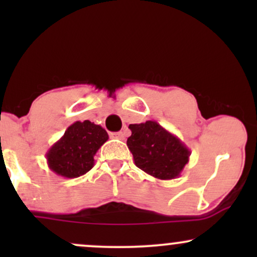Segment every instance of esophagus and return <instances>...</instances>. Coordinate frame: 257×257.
I'll list each match as a JSON object with an SVG mask.
<instances>
[{"mask_svg": "<svg viewBox=\"0 0 257 257\" xmlns=\"http://www.w3.org/2000/svg\"><path fill=\"white\" fill-rule=\"evenodd\" d=\"M111 138H114V139H120V140H123L124 139V133L123 132H117V133H111Z\"/></svg>", "mask_w": 257, "mask_h": 257, "instance_id": "esophagus-1", "label": "esophagus"}]
</instances>
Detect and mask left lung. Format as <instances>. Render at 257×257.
I'll use <instances>...</instances> for the list:
<instances>
[{"label": "left lung", "instance_id": "1", "mask_svg": "<svg viewBox=\"0 0 257 257\" xmlns=\"http://www.w3.org/2000/svg\"><path fill=\"white\" fill-rule=\"evenodd\" d=\"M129 129L132 135L126 146L133 153L135 166L156 179L172 180L180 176L191 151L178 137L156 120L131 124Z\"/></svg>", "mask_w": 257, "mask_h": 257}]
</instances>
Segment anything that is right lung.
Listing matches in <instances>:
<instances>
[{
  "label": "right lung",
  "instance_id": "right-lung-1",
  "mask_svg": "<svg viewBox=\"0 0 257 257\" xmlns=\"http://www.w3.org/2000/svg\"><path fill=\"white\" fill-rule=\"evenodd\" d=\"M107 140L101 125L77 120L46 153L49 169L67 179L84 175L94 167V156Z\"/></svg>",
  "mask_w": 257,
  "mask_h": 257
}]
</instances>
